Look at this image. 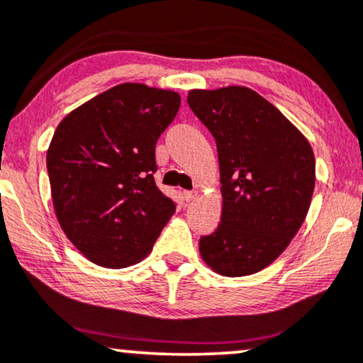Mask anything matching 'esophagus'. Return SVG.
Returning a JSON list of instances; mask_svg holds the SVG:
<instances>
[{"mask_svg":"<svg viewBox=\"0 0 363 363\" xmlns=\"http://www.w3.org/2000/svg\"><path fill=\"white\" fill-rule=\"evenodd\" d=\"M196 196H198V193H196V191H184V193H182V198H184L186 203L193 201Z\"/></svg>","mask_w":363,"mask_h":363,"instance_id":"1","label":"esophagus"}]
</instances>
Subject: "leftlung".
I'll return each mask as SVG.
<instances>
[{
  "mask_svg": "<svg viewBox=\"0 0 363 363\" xmlns=\"http://www.w3.org/2000/svg\"><path fill=\"white\" fill-rule=\"evenodd\" d=\"M187 104L216 140L223 196L221 223L199 240L201 259L221 276H250L286 250L308 215L313 148L250 87L193 89Z\"/></svg>",
  "mask_w": 363,
  "mask_h": 363,
  "instance_id": "1",
  "label": "left lung"
}]
</instances>
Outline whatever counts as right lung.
I'll return each mask as SVG.
<instances>
[{"mask_svg": "<svg viewBox=\"0 0 363 363\" xmlns=\"http://www.w3.org/2000/svg\"><path fill=\"white\" fill-rule=\"evenodd\" d=\"M176 91L118 84L69 113L47 150L55 216L87 260L128 267L150 253L176 203L155 186V145Z\"/></svg>", "mask_w": 363, "mask_h": 363, "instance_id": "obj_1", "label": "right lung"}]
</instances>
